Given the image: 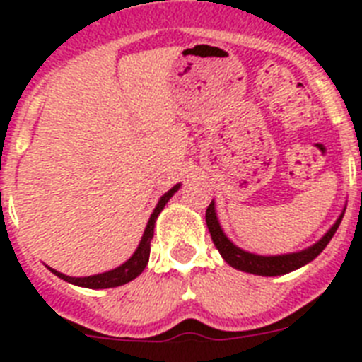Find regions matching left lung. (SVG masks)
<instances>
[{
  "mask_svg": "<svg viewBox=\"0 0 362 362\" xmlns=\"http://www.w3.org/2000/svg\"><path fill=\"white\" fill-rule=\"evenodd\" d=\"M179 187L172 188V190H168L165 194V196H161V199H159L158 206L153 209L152 216H150L148 223H146V228H145V233H143L141 241H139V245H137L136 252H134L132 255H130L127 261H124L123 264H119V267L112 268V270H107V272H101V274H95V276H86V277H72V276H66V274H63V272H57L54 270L52 267H49V264H45V267L49 268L50 272H52L54 276H57L59 279L66 281V283L70 284H76V286H81V288H92V290H103V288H116V286H121V284H127L130 283L132 279H136L139 274H141L143 270H145L146 263H145V250H146V235H148L150 228H152V233H153V223H156V219H158V216L161 214V210L165 209V204L170 201V197L174 196L175 192H177ZM221 255L225 257L226 263H230V259L226 257V254L223 250H221Z\"/></svg>",
  "mask_w": 362,
  "mask_h": 362,
  "instance_id": "left-lung-1",
  "label": "left lung"
}]
</instances>
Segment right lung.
<instances>
[{
    "instance_id": "right-lung-1",
    "label": "right lung",
    "mask_w": 362,
    "mask_h": 362,
    "mask_svg": "<svg viewBox=\"0 0 362 362\" xmlns=\"http://www.w3.org/2000/svg\"><path fill=\"white\" fill-rule=\"evenodd\" d=\"M210 209L214 210V203H210ZM343 214L339 216V219L335 221L334 226H332L325 235H322V239H319L315 245L308 246V248H305V250L293 252V254L257 255V254H252V252L243 250V248H239V246H233L232 243L226 239V243L233 248V257L230 259L228 264L235 268V270L246 272V274H254V276L272 277V276H284V274H290V272L308 264L310 261H313V259L317 257V255L325 250V246L328 245V241L334 238L335 230L339 228V223H341V219H343Z\"/></svg>"
}]
</instances>
